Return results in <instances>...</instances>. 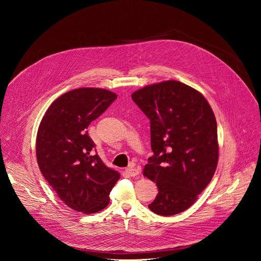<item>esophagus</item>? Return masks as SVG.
Returning <instances> with one entry per match:
<instances>
[{
  "mask_svg": "<svg viewBox=\"0 0 261 261\" xmlns=\"http://www.w3.org/2000/svg\"><path fill=\"white\" fill-rule=\"evenodd\" d=\"M126 172H127L130 176H136V175L139 174V170H138L137 168H135V167H132V166L128 167V168L126 169Z\"/></svg>",
  "mask_w": 261,
  "mask_h": 261,
  "instance_id": "34e87169",
  "label": "esophagus"
}]
</instances>
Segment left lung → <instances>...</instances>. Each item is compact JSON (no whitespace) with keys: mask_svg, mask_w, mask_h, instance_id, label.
Here are the masks:
<instances>
[{"mask_svg":"<svg viewBox=\"0 0 261 261\" xmlns=\"http://www.w3.org/2000/svg\"><path fill=\"white\" fill-rule=\"evenodd\" d=\"M132 100L151 123V146L143 174L158 187L153 213L172 216L189 208L205 189L219 157L217 122L206 99L176 81L146 86Z\"/></svg>","mask_w":261,"mask_h":261,"instance_id":"1","label":"left lung"}]
</instances>
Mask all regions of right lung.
Wrapping results in <instances>:
<instances>
[{
	"mask_svg": "<svg viewBox=\"0 0 261 261\" xmlns=\"http://www.w3.org/2000/svg\"><path fill=\"white\" fill-rule=\"evenodd\" d=\"M117 97L104 89L72 90L53 102L39 125L36 155L41 173L74 211L93 214L103 210L120 178L95 153L88 134L89 125Z\"/></svg>",
	"mask_w": 261,
	"mask_h": 261,
	"instance_id": "right-lung-1",
	"label": "right lung"
}]
</instances>
